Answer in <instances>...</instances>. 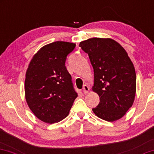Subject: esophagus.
<instances>
[{
    "label": "esophagus",
    "mask_w": 154,
    "mask_h": 154,
    "mask_svg": "<svg viewBox=\"0 0 154 154\" xmlns=\"http://www.w3.org/2000/svg\"><path fill=\"white\" fill-rule=\"evenodd\" d=\"M82 91L85 94H88V93L89 92V87L88 86V85H84L83 88H82Z\"/></svg>",
    "instance_id": "obj_1"
}]
</instances>
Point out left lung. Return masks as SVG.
<instances>
[{
	"mask_svg": "<svg viewBox=\"0 0 154 154\" xmlns=\"http://www.w3.org/2000/svg\"><path fill=\"white\" fill-rule=\"evenodd\" d=\"M94 69L91 89L100 97L92 111L99 118L114 122L125 115L135 100L137 76L127 52L111 38H91L79 42Z\"/></svg>",
	"mask_w": 154,
	"mask_h": 154,
	"instance_id": "1",
	"label": "left lung"
}]
</instances>
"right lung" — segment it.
Wrapping results in <instances>:
<instances>
[{
  "mask_svg": "<svg viewBox=\"0 0 154 154\" xmlns=\"http://www.w3.org/2000/svg\"><path fill=\"white\" fill-rule=\"evenodd\" d=\"M75 45L64 41L45 45L29 63L25 73V100L35 116L45 123L54 124L67 117L78 97L65 65Z\"/></svg>",
  "mask_w": 154,
  "mask_h": 154,
  "instance_id": "1",
  "label": "right lung"
}]
</instances>
